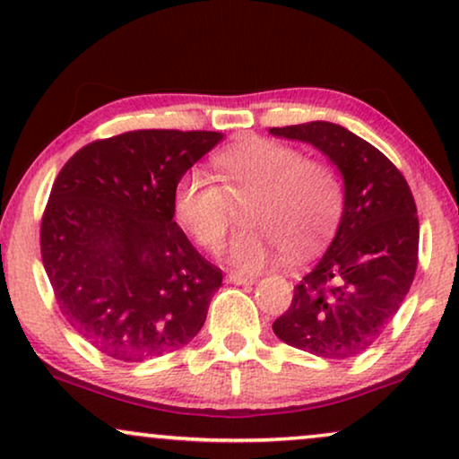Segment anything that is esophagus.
<instances>
[{"label":"esophagus","instance_id":"34e87169","mask_svg":"<svg viewBox=\"0 0 459 459\" xmlns=\"http://www.w3.org/2000/svg\"><path fill=\"white\" fill-rule=\"evenodd\" d=\"M228 281H230V284H255L256 278H255V275H244L240 272H230Z\"/></svg>","mask_w":459,"mask_h":459}]
</instances>
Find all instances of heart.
<instances>
[{
    "label": "heart",
    "mask_w": 459,
    "mask_h": 459,
    "mask_svg": "<svg viewBox=\"0 0 459 459\" xmlns=\"http://www.w3.org/2000/svg\"><path fill=\"white\" fill-rule=\"evenodd\" d=\"M211 175L184 173L173 190L179 223L200 247L215 250L230 228L228 196H248L247 223L230 242L228 259L244 272L265 267L290 250L303 259L334 236L344 211V190L336 169L305 159L299 148L272 140L236 143L212 160Z\"/></svg>",
    "instance_id": "obj_1"
}]
</instances>
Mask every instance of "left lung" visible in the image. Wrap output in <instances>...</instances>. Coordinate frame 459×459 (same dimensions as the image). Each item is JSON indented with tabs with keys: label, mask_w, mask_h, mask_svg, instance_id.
<instances>
[{
	"label": "left lung",
	"mask_w": 459,
	"mask_h": 459,
	"mask_svg": "<svg viewBox=\"0 0 459 459\" xmlns=\"http://www.w3.org/2000/svg\"><path fill=\"white\" fill-rule=\"evenodd\" d=\"M269 134L311 143L344 184V211L322 259L294 286L273 322L280 341L324 359L366 351L399 311L418 267V215L397 167L372 143L328 121L272 127Z\"/></svg>",
	"instance_id": "left-lung-1"
}]
</instances>
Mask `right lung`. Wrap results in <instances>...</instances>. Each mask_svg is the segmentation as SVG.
<instances>
[{
	"label": "right lung",
	"instance_id": "obj_1",
	"mask_svg": "<svg viewBox=\"0 0 459 459\" xmlns=\"http://www.w3.org/2000/svg\"><path fill=\"white\" fill-rule=\"evenodd\" d=\"M217 131L142 129L81 148L41 221V259L66 322L104 355L148 361L203 328L221 269L173 221L181 175Z\"/></svg>",
	"mask_w": 459,
	"mask_h": 459
}]
</instances>
